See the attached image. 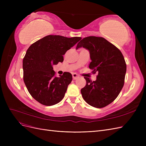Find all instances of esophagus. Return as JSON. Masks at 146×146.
<instances>
[{
  "mask_svg": "<svg viewBox=\"0 0 146 146\" xmlns=\"http://www.w3.org/2000/svg\"><path fill=\"white\" fill-rule=\"evenodd\" d=\"M72 78H73L74 80H77V78H78V76H77L76 74H72Z\"/></svg>",
  "mask_w": 146,
  "mask_h": 146,
  "instance_id": "obj_1",
  "label": "esophagus"
}]
</instances>
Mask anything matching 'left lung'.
<instances>
[{
	"label": "left lung",
	"mask_w": 146,
	"mask_h": 146,
	"mask_svg": "<svg viewBox=\"0 0 146 146\" xmlns=\"http://www.w3.org/2000/svg\"><path fill=\"white\" fill-rule=\"evenodd\" d=\"M82 47L90 51L92 73H98L96 81L84 77L86 85L81 90L82 97L92 107L104 108L116 99L124 85V58L118 48L102 37L84 38L76 49Z\"/></svg>",
	"instance_id": "obj_1"
}]
</instances>
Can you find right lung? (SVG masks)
Returning a JSON list of instances; mask_svg holds the SVG:
<instances>
[{
	"label": "right lung",
	"instance_id": "right-lung-1",
	"mask_svg": "<svg viewBox=\"0 0 146 146\" xmlns=\"http://www.w3.org/2000/svg\"><path fill=\"white\" fill-rule=\"evenodd\" d=\"M81 39L47 35L29 47L23 63L24 82L30 95L39 103L51 106L63 99L72 80V74L65 72L57 77L52 66L62 63L63 55Z\"/></svg>",
	"mask_w": 146,
	"mask_h": 146
}]
</instances>
